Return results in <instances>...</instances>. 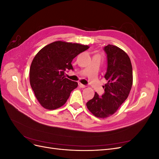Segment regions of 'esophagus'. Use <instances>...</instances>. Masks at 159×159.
<instances>
[{
	"instance_id": "esophagus-1",
	"label": "esophagus",
	"mask_w": 159,
	"mask_h": 159,
	"mask_svg": "<svg viewBox=\"0 0 159 159\" xmlns=\"http://www.w3.org/2000/svg\"><path fill=\"white\" fill-rule=\"evenodd\" d=\"M78 85H79L80 87L81 88H86V85H84V84H81V83H78Z\"/></svg>"
}]
</instances>
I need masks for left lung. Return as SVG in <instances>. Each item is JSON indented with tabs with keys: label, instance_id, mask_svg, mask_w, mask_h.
Masks as SVG:
<instances>
[{
	"label": "left lung",
	"instance_id": "obj_1",
	"mask_svg": "<svg viewBox=\"0 0 159 159\" xmlns=\"http://www.w3.org/2000/svg\"><path fill=\"white\" fill-rule=\"evenodd\" d=\"M107 57V70L105 78L107 83L103 85L105 93L94 97L86 106L94 116L107 118L113 115L127 99L133 85V69L127 53L119 47L108 44L104 48Z\"/></svg>",
	"mask_w": 159,
	"mask_h": 159
}]
</instances>
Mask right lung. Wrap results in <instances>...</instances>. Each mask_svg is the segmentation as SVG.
Masks as SVG:
<instances>
[{
	"instance_id": "right-lung-1",
	"label": "right lung",
	"mask_w": 159,
	"mask_h": 159,
	"mask_svg": "<svg viewBox=\"0 0 159 159\" xmlns=\"http://www.w3.org/2000/svg\"><path fill=\"white\" fill-rule=\"evenodd\" d=\"M89 46L56 41L44 46L34 57L30 68V84L38 102L44 109L54 110L66 103L78 83L64 75L73 70L71 61Z\"/></svg>"
}]
</instances>
